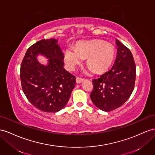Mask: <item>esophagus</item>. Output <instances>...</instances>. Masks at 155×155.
I'll list each match as a JSON object with an SVG mask.
<instances>
[{
    "instance_id": "1",
    "label": "esophagus",
    "mask_w": 155,
    "mask_h": 155,
    "mask_svg": "<svg viewBox=\"0 0 155 155\" xmlns=\"http://www.w3.org/2000/svg\"><path fill=\"white\" fill-rule=\"evenodd\" d=\"M76 81H77V84H80V83H81L83 81H84V78H82L80 77H77Z\"/></svg>"
}]
</instances>
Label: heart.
Instances as JSON below:
<instances>
[{"label": "heart", "instance_id": "heart-1", "mask_svg": "<svg viewBox=\"0 0 155 155\" xmlns=\"http://www.w3.org/2000/svg\"><path fill=\"white\" fill-rule=\"evenodd\" d=\"M114 55V49L111 44L102 40H92L77 42L74 50H67L64 59L67 67L73 69L76 65L86 59V66L94 73L104 72L110 67Z\"/></svg>", "mask_w": 155, "mask_h": 155}]
</instances>
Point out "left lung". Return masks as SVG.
Instances as JSON below:
<instances>
[{"label":"left lung","instance_id":"8db88e82","mask_svg":"<svg viewBox=\"0 0 155 155\" xmlns=\"http://www.w3.org/2000/svg\"><path fill=\"white\" fill-rule=\"evenodd\" d=\"M117 57L112 68L92 81L90 97L97 108L109 112L118 108L132 94L136 76V64L130 50L116 40Z\"/></svg>","mask_w":155,"mask_h":155}]
</instances>
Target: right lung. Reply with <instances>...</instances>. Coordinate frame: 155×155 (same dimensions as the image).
<instances>
[{
    "mask_svg": "<svg viewBox=\"0 0 155 155\" xmlns=\"http://www.w3.org/2000/svg\"><path fill=\"white\" fill-rule=\"evenodd\" d=\"M57 39L41 40L27 50L21 65L20 78L25 96L38 109L56 113L68 102L76 84L75 77L67 71L64 54ZM41 54L48 59L45 65L39 62Z\"/></svg>",
    "mask_w": 155,
    "mask_h": 155,
    "instance_id": "1",
    "label": "right lung"
}]
</instances>
